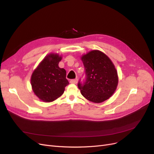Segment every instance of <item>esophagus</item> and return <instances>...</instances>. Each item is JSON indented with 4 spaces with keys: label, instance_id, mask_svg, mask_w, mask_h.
<instances>
[{
    "label": "esophagus",
    "instance_id": "esophagus-1",
    "mask_svg": "<svg viewBox=\"0 0 154 154\" xmlns=\"http://www.w3.org/2000/svg\"><path fill=\"white\" fill-rule=\"evenodd\" d=\"M78 82V80L76 78V79H74V80H71V81H70V83H73V84H76Z\"/></svg>",
    "mask_w": 154,
    "mask_h": 154
}]
</instances>
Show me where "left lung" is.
<instances>
[{
	"label": "left lung",
	"instance_id": "8db88e82",
	"mask_svg": "<svg viewBox=\"0 0 154 154\" xmlns=\"http://www.w3.org/2000/svg\"><path fill=\"white\" fill-rule=\"evenodd\" d=\"M86 80L78 83L82 96L88 101L100 103L113 95L118 84V72L107 56L99 50H92L81 57Z\"/></svg>",
	"mask_w": 154,
	"mask_h": 154
}]
</instances>
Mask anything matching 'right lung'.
Returning <instances> with one entry per match:
<instances>
[{"label":"right lung","mask_w":154,"mask_h":154,"mask_svg":"<svg viewBox=\"0 0 154 154\" xmlns=\"http://www.w3.org/2000/svg\"><path fill=\"white\" fill-rule=\"evenodd\" d=\"M62 56L50 53L42 60L31 77L32 91L44 102H52L61 96L65 87L69 83L66 79V71L60 68Z\"/></svg>","instance_id":"right-lung-1"}]
</instances>
